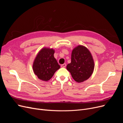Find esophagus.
I'll list each match as a JSON object with an SVG mask.
<instances>
[{
  "mask_svg": "<svg viewBox=\"0 0 123 123\" xmlns=\"http://www.w3.org/2000/svg\"><path fill=\"white\" fill-rule=\"evenodd\" d=\"M66 64H62L61 65V67L62 68H65V67H66Z\"/></svg>",
  "mask_w": 123,
  "mask_h": 123,
  "instance_id": "1",
  "label": "esophagus"
}]
</instances>
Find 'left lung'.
Segmentation results:
<instances>
[{
    "instance_id": "8db88e82",
    "label": "left lung",
    "mask_w": 123,
    "mask_h": 123,
    "mask_svg": "<svg viewBox=\"0 0 123 123\" xmlns=\"http://www.w3.org/2000/svg\"><path fill=\"white\" fill-rule=\"evenodd\" d=\"M66 68L76 82L80 83L87 80L94 69L93 58L88 48L82 45L74 48L72 51L71 62Z\"/></svg>"
}]
</instances>
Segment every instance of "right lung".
<instances>
[{
	"label": "right lung",
	"instance_id": "add662e5",
	"mask_svg": "<svg viewBox=\"0 0 123 123\" xmlns=\"http://www.w3.org/2000/svg\"><path fill=\"white\" fill-rule=\"evenodd\" d=\"M55 50L52 48L44 47L36 56L33 64V70L39 79L43 81L50 80L60 66L54 58Z\"/></svg>",
	"mask_w": 123,
	"mask_h": 123
}]
</instances>
